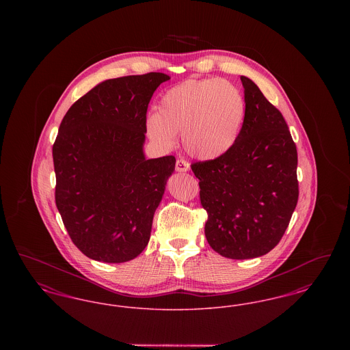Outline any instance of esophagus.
<instances>
[{"mask_svg":"<svg viewBox=\"0 0 350 350\" xmlns=\"http://www.w3.org/2000/svg\"><path fill=\"white\" fill-rule=\"evenodd\" d=\"M189 169H190V165H189V163H187L186 160L178 159V160L176 161V170H177V172H187Z\"/></svg>","mask_w":350,"mask_h":350,"instance_id":"esophagus-1","label":"esophagus"}]
</instances>
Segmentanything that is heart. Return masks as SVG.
Masks as SVG:
<instances>
[{"label": "heart", "instance_id": "b5f03b06", "mask_svg": "<svg viewBox=\"0 0 350 350\" xmlns=\"http://www.w3.org/2000/svg\"><path fill=\"white\" fill-rule=\"evenodd\" d=\"M157 109L159 114L146 120L150 139L173 148L177 133H183L185 150L200 160H214L232 150L247 117L243 93L221 79L178 83L163 94Z\"/></svg>", "mask_w": 350, "mask_h": 350}]
</instances>
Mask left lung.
Listing matches in <instances>:
<instances>
[{
  "mask_svg": "<svg viewBox=\"0 0 350 350\" xmlns=\"http://www.w3.org/2000/svg\"><path fill=\"white\" fill-rule=\"evenodd\" d=\"M247 117L232 150L191 164L207 211L204 234L233 260L267 254L282 239L299 197L298 153L281 111L241 76Z\"/></svg>",
  "mask_w": 350,
  "mask_h": 350,
  "instance_id": "obj_1",
  "label": "left lung"
}]
</instances>
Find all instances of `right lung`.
Instances as JSON below:
<instances>
[{"instance_id":"right-lung-1","label":"right lung","mask_w":350,"mask_h":350,"mask_svg":"<svg viewBox=\"0 0 350 350\" xmlns=\"http://www.w3.org/2000/svg\"><path fill=\"white\" fill-rule=\"evenodd\" d=\"M169 76L106 80L63 118L52 147L55 202L73 244L92 260L126 262L150 241L174 156L143 153L150 98Z\"/></svg>"}]
</instances>
